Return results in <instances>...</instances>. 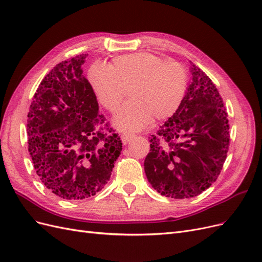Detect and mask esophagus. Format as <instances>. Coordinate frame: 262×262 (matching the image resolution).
<instances>
[{"mask_svg": "<svg viewBox=\"0 0 262 262\" xmlns=\"http://www.w3.org/2000/svg\"><path fill=\"white\" fill-rule=\"evenodd\" d=\"M133 134H130V133H124V134H122L121 136V140H122V143L123 144H126V143H129V142L133 139Z\"/></svg>", "mask_w": 262, "mask_h": 262, "instance_id": "esophagus-1", "label": "esophagus"}]
</instances>
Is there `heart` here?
<instances>
[{
	"label": "heart",
	"mask_w": 262,
	"mask_h": 262,
	"mask_svg": "<svg viewBox=\"0 0 262 262\" xmlns=\"http://www.w3.org/2000/svg\"><path fill=\"white\" fill-rule=\"evenodd\" d=\"M89 80L98 101L112 113L130 90L133 100L116 115L114 124L122 131H139L153 116L163 120L177 112L187 91L188 73L179 62L138 52L119 55L109 66H93Z\"/></svg>",
	"instance_id": "obj_1"
}]
</instances>
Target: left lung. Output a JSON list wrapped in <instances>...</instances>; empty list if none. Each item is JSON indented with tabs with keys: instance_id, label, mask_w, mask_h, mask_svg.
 I'll return each mask as SVG.
<instances>
[{
	"instance_id": "obj_1",
	"label": "left lung",
	"mask_w": 262,
	"mask_h": 262,
	"mask_svg": "<svg viewBox=\"0 0 262 262\" xmlns=\"http://www.w3.org/2000/svg\"><path fill=\"white\" fill-rule=\"evenodd\" d=\"M191 82L177 112L156 136L144 161L145 175L158 193L193 198L220 175L229 145V124L215 85L190 62Z\"/></svg>"
}]
</instances>
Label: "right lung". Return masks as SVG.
I'll use <instances>...</instances> for the list:
<instances>
[{"mask_svg": "<svg viewBox=\"0 0 262 262\" xmlns=\"http://www.w3.org/2000/svg\"><path fill=\"white\" fill-rule=\"evenodd\" d=\"M89 54L55 66L39 84L27 119L28 150L39 179L66 200L95 195L121 154L118 133L105 118L82 67Z\"/></svg>", "mask_w": 262, "mask_h": 262, "instance_id": "obj_1", "label": "right lung"}]
</instances>
